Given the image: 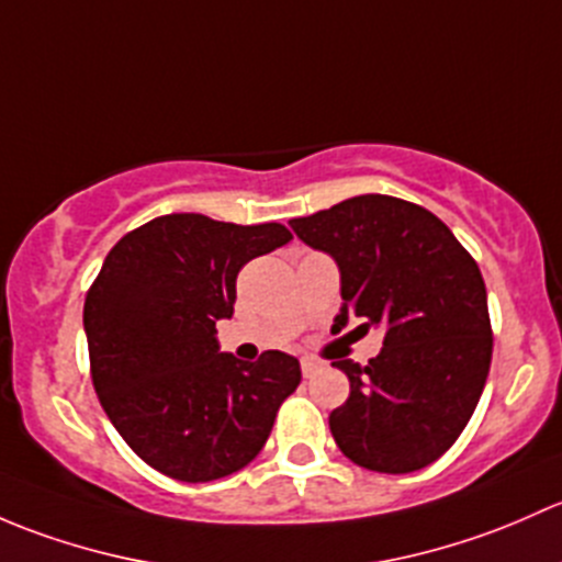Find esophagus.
Wrapping results in <instances>:
<instances>
[{
	"label": "esophagus",
	"mask_w": 562,
	"mask_h": 562,
	"mask_svg": "<svg viewBox=\"0 0 562 562\" xmlns=\"http://www.w3.org/2000/svg\"><path fill=\"white\" fill-rule=\"evenodd\" d=\"M300 368H303L305 379H311V375H314L316 370H322V362L314 360V357H303V360H300Z\"/></svg>",
	"instance_id": "34e87169"
}]
</instances>
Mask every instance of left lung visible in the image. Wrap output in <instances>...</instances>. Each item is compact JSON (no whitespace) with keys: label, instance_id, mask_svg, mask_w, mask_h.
<instances>
[{"label":"left lung","instance_id":"left-lung-1","mask_svg":"<svg viewBox=\"0 0 562 562\" xmlns=\"http://www.w3.org/2000/svg\"><path fill=\"white\" fill-rule=\"evenodd\" d=\"M297 238L340 270V314L384 327L379 357L333 362L349 397L329 432L357 465L411 473L430 465L465 430L493 360L487 289L452 229L414 202L360 194L292 218Z\"/></svg>","mask_w":562,"mask_h":562}]
</instances>
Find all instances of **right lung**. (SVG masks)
Here are the masks:
<instances>
[{"label":"right lung","mask_w":562,"mask_h":562,"mask_svg":"<svg viewBox=\"0 0 562 562\" xmlns=\"http://www.w3.org/2000/svg\"><path fill=\"white\" fill-rule=\"evenodd\" d=\"M292 240L283 224L170 213L110 248L83 305L91 381L108 419L143 462L178 482H213L262 452L300 362L218 351L235 281L254 257Z\"/></svg>","instance_id":"right-lung-1"}]
</instances>
